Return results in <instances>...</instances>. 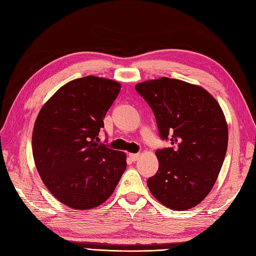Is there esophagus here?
Returning <instances> with one entry per match:
<instances>
[{
  "label": "esophagus",
  "mask_w": 256,
  "mask_h": 256,
  "mask_svg": "<svg viewBox=\"0 0 256 256\" xmlns=\"http://www.w3.org/2000/svg\"><path fill=\"white\" fill-rule=\"evenodd\" d=\"M140 157V154H129V158L132 161H137Z\"/></svg>",
  "instance_id": "esophagus-1"
}]
</instances>
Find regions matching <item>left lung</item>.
<instances>
[{"instance_id": "1", "label": "left lung", "mask_w": 256, "mask_h": 256, "mask_svg": "<svg viewBox=\"0 0 256 256\" xmlns=\"http://www.w3.org/2000/svg\"><path fill=\"white\" fill-rule=\"evenodd\" d=\"M152 109L161 140L159 169L147 180L151 194L172 210H188L214 186L228 149V126L218 102L203 88L162 77L136 85Z\"/></svg>"}]
</instances>
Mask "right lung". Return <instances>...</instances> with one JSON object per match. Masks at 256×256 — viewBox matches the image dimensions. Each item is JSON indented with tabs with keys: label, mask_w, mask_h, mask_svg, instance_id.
Here are the masks:
<instances>
[{
	"label": "right lung",
	"mask_w": 256,
	"mask_h": 256,
	"mask_svg": "<svg viewBox=\"0 0 256 256\" xmlns=\"http://www.w3.org/2000/svg\"><path fill=\"white\" fill-rule=\"evenodd\" d=\"M120 84L85 76L60 87L42 107L34 124L32 148L46 188L67 206H100L126 170V154L98 144L104 118Z\"/></svg>",
	"instance_id": "right-lung-1"
}]
</instances>
